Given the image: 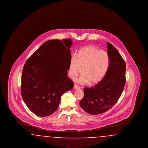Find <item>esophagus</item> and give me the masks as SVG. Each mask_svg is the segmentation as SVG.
<instances>
[{"label": "esophagus", "mask_w": 148, "mask_h": 148, "mask_svg": "<svg viewBox=\"0 0 148 148\" xmlns=\"http://www.w3.org/2000/svg\"><path fill=\"white\" fill-rule=\"evenodd\" d=\"M80 86H78L77 85H75L74 86V89H80Z\"/></svg>", "instance_id": "34e87169"}]
</instances>
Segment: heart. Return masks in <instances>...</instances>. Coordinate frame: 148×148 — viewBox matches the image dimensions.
Masks as SVG:
<instances>
[{"instance_id":"heart-1","label":"heart","mask_w":148,"mask_h":148,"mask_svg":"<svg viewBox=\"0 0 148 148\" xmlns=\"http://www.w3.org/2000/svg\"><path fill=\"white\" fill-rule=\"evenodd\" d=\"M109 66L108 54L94 45H87L78 51L77 56L71 58L69 75L74 79L82 71L84 74L79 82L86 84L89 82L94 84L100 81L108 71Z\"/></svg>"}]
</instances>
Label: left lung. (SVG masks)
<instances>
[{
	"instance_id": "left-lung-1",
	"label": "left lung",
	"mask_w": 148,
	"mask_h": 148,
	"mask_svg": "<svg viewBox=\"0 0 148 148\" xmlns=\"http://www.w3.org/2000/svg\"><path fill=\"white\" fill-rule=\"evenodd\" d=\"M109 66L104 77L92 88H84V96L79 102L86 113H105L118 101L125 84V63L112 44L107 42Z\"/></svg>"
}]
</instances>
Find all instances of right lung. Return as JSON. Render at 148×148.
I'll use <instances>...</instances> for the list:
<instances>
[{"label":"right lung","mask_w":148,"mask_h":148,"mask_svg":"<svg viewBox=\"0 0 148 148\" xmlns=\"http://www.w3.org/2000/svg\"><path fill=\"white\" fill-rule=\"evenodd\" d=\"M71 39L42 44L24 65L21 95L31 112L47 116L58 109L61 96L74 86L67 77L71 59Z\"/></svg>","instance_id":"add662e5"}]
</instances>
